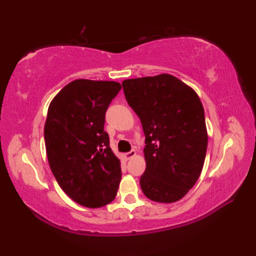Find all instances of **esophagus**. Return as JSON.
<instances>
[{
    "label": "esophagus",
    "mask_w": 256,
    "mask_h": 256,
    "mask_svg": "<svg viewBox=\"0 0 256 256\" xmlns=\"http://www.w3.org/2000/svg\"><path fill=\"white\" fill-rule=\"evenodd\" d=\"M136 154V152L134 150H131L130 151V152H126V154H124V158L126 159V160H128V159H131V158H133L134 156Z\"/></svg>",
    "instance_id": "1"
}]
</instances>
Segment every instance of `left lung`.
<instances>
[{
    "label": "left lung",
    "instance_id": "left-lung-1",
    "mask_svg": "<svg viewBox=\"0 0 256 256\" xmlns=\"http://www.w3.org/2000/svg\"><path fill=\"white\" fill-rule=\"evenodd\" d=\"M122 86L146 136L142 192L154 202L178 201L196 183L206 159L208 133L200 98L164 73L124 80Z\"/></svg>",
    "mask_w": 256,
    "mask_h": 256
}]
</instances>
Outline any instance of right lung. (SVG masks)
Masks as SVG:
<instances>
[{
    "label": "right lung",
    "instance_id": "add662e5",
    "mask_svg": "<svg viewBox=\"0 0 256 256\" xmlns=\"http://www.w3.org/2000/svg\"><path fill=\"white\" fill-rule=\"evenodd\" d=\"M120 89L115 81L78 79L48 107L44 138L52 172L60 188L86 208L106 206L118 194L122 170L104 124Z\"/></svg>",
    "mask_w": 256,
    "mask_h": 256
}]
</instances>
